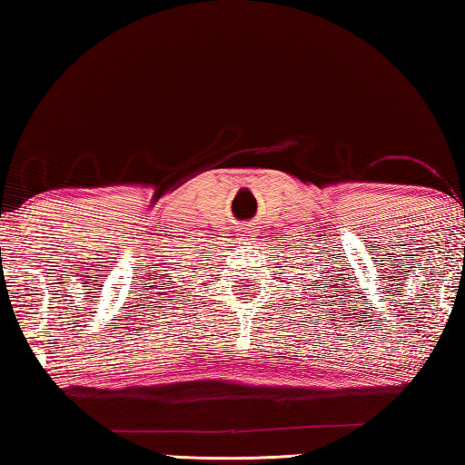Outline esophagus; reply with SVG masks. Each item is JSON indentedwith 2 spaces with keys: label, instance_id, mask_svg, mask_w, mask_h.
<instances>
[{
  "label": "esophagus",
  "instance_id": "obj_1",
  "mask_svg": "<svg viewBox=\"0 0 465 465\" xmlns=\"http://www.w3.org/2000/svg\"><path fill=\"white\" fill-rule=\"evenodd\" d=\"M258 232L256 230H248V227H242V230L238 232V238L243 240V242H250V240H256Z\"/></svg>",
  "mask_w": 465,
  "mask_h": 465
}]
</instances>
